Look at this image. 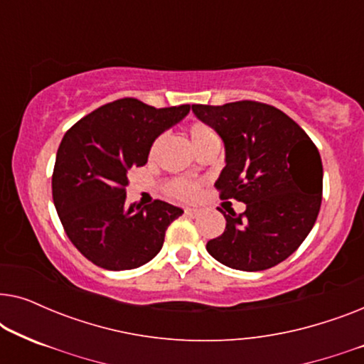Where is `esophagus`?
<instances>
[{
	"label": "esophagus",
	"mask_w": 364,
	"mask_h": 364,
	"mask_svg": "<svg viewBox=\"0 0 364 364\" xmlns=\"http://www.w3.org/2000/svg\"><path fill=\"white\" fill-rule=\"evenodd\" d=\"M198 213H200V210L198 208H186V215L187 217H198Z\"/></svg>",
	"instance_id": "obj_1"
}]
</instances>
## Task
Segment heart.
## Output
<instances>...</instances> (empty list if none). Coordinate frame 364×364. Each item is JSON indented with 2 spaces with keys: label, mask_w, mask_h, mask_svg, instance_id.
I'll return each mask as SVG.
<instances>
[{
  "label": "heart",
  "mask_w": 364,
  "mask_h": 364,
  "mask_svg": "<svg viewBox=\"0 0 364 364\" xmlns=\"http://www.w3.org/2000/svg\"><path fill=\"white\" fill-rule=\"evenodd\" d=\"M188 136H191V141H192V146L197 147L198 144L208 141V139H213L217 137L215 132H213L212 127H208L207 124H202V122H193L191 129H188ZM159 144H161V139H157L156 142H154L152 146V154L156 152V149L159 147ZM171 192L173 193L176 197H181V198H192L193 196L197 193V187L193 186L191 182H183V181H178V182H173L171 186Z\"/></svg>",
  "instance_id": "1"
}]
</instances>
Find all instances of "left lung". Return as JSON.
I'll list each match as a JSON object with an SVG mask.
<instances>
[{
    "mask_svg": "<svg viewBox=\"0 0 364 364\" xmlns=\"http://www.w3.org/2000/svg\"><path fill=\"white\" fill-rule=\"evenodd\" d=\"M192 112L225 146V167L215 182L220 197L247 205L240 215L222 212L225 232L207 242V252L243 272L287 260L320 212L323 166L316 146L293 119L268 104H193Z\"/></svg>",
    "mask_w": 364,
    "mask_h": 364,
    "instance_id": "1",
    "label": "left lung"
}]
</instances>
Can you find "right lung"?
I'll use <instances>...</instances> for the list:
<instances>
[{
    "mask_svg": "<svg viewBox=\"0 0 364 364\" xmlns=\"http://www.w3.org/2000/svg\"><path fill=\"white\" fill-rule=\"evenodd\" d=\"M191 111L156 109L137 99L109 102L64 134L53 172V200L69 240L94 265L132 270L161 252L183 210L156 200L126 205L127 173L147 164L156 139Z\"/></svg>",
    "mask_w": 364,
    "mask_h": 364,
    "instance_id": "right-lung-1",
    "label": "right lung"
}]
</instances>
